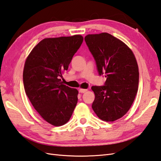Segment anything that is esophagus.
Wrapping results in <instances>:
<instances>
[{
  "instance_id": "esophagus-1",
  "label": "esophagus",
  "mask_w": 161,
  "mask_h": 161,
  "mask_svg": "<svg viewBox=\"0 0 161 161\" xmlns=\"http://www.w3.org/2000/svg\"><path fill=\"white\" fill-rule=\"evenodd\" d=\"M86 91H87V89H79V92L81 93H84Z\"/></svg>"
}]
</instances>
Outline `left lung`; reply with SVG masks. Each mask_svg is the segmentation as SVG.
Wrapping results in <instances>:
<instances>
[{
    "instance_id": "1",
    "label": "left lung",
    "mask_w": 161,
    "mask_h": 161,
    "mask_svg": "<svg viewBox=\"0 0 161 161\" xmlns=\"http://www.w3.org/2000/svg\"><path fill=\"white\" fill-rule=\"evenodd\" d=\"M85 41L93 56L99 75L105 74L103 86H93L92 108L102 120L109 122L123 117L136 98L139 70L129 47L111 34H88Z\"/></svg>"
}]
</instances>
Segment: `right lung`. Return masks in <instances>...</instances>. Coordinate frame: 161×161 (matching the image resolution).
I'll return each mask as SVG.
<instances>
[{
    "mask_svg": "<svg viewBox=\"0 0 161 161\" xmlns=\"http://www.w3.org/2000/svg\"><path fill=\"white\" fill-rule=\"evenodd\" d=\"M83 41L81 35L47 38L34 47L24 64V89L42 118L52 125L70 120L79 91L63 85L60 77Z\"/></svg>",
    "mask_w": 161,
    "mask_h": 161,
    "instance_id": "obj_1",
    "label": "right lung"
}]
</instances>
